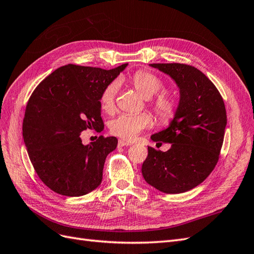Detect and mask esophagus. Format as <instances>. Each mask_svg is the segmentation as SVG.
I'll return each mask as SVG.
<instances>
[{
    "label": "esophagus",
    "instance_id": "1",
    "mask_svg": "<svg viewBox=\"0 0 254 254\" xmlns=\"http://www.w3.org/2000/svg\"><path fill=\"white\" fill-rule=\"evenodd\" d=\"M130 145H131V143H130V142H126V141H124V140H120L119 143H118L119 147H125V146H130Z\"/></svg>",
    "mask_w": 254,
    "mask_h": 254
}]
</instances>
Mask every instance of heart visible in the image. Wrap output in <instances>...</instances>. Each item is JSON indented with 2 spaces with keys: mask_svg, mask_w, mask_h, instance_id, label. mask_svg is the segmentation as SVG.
Returning <instances> with one entry per match:
<instances>
[{
  "mask_svg": "<svg viewBox=\"0 0 254 254\" xmlns=\"http://www.w3.org/2000/svg\"><path fill=\"white\" fill-rule=\"evenodd\" d=\"M131 83L144 98H151L163 88V82L158 76L148 71H137L133 74ZM119 91V83L112 81L104 88L99 102L103 110L110 112L115 107V99ZM152 110L161 124H168L176 115L177 103L173 96L167 93H160L151 101ZM152 123L151 117L147 113L141 114H121L110 122V132L124 140L131 141L142 130L148 128Z\"/></svg>",
  "mask_w": 254,
  "mask_h": 254,
  "instance_id": "1",
  "label": "heart"
}]
</instances>
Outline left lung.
<instances>
[{
    "label": "left lung",
    "mask_w": 254,
    "mask_h": 254,
    "mask_svg": "<svg viewBox=\"0 0 254 254\" xmlns=\"http://www.w3.org/2000/svg\"><path fill=\"white\" fill-rule=\"evenodd\" d=\"M149 65L171 76L180 99L170 126L151 135L155 142L171 143V148L163 152L149 146L142 175L160 191L184 193L204 181L218 162L227 126L225 103L214 83L195 66Z\"/></svg>",
    "instance_id": "left-lung-1"
}]
</instances>
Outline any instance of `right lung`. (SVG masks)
<instances>
[{"label": "right lung", "instance_id": "right-lung-1", "mask_svg": "<svg viewBox=\"0 0 254 254\" xmlns=\"http://www.w3.org/2000/svg\"><path fill=\"white\" fill-rule=\"evenodd\" d=\"M126 66L103 70L66 64L44 78L30 95L23 139L38 177L55 193L78 197L101 184L106 158L117 148L118 139L101 135L83 145L80 134L104 129L99 97Z\"/></svg>", "mask_w": 254, "mask_h": 254}]
</instances>
